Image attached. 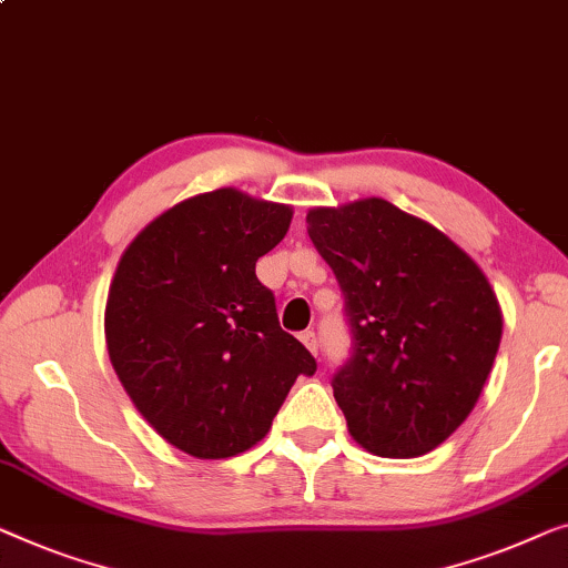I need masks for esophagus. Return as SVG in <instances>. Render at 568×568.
I'll list each match as a JSON object with an SVG mask.
<instances>
[{"instance_id":"1","label":"esophagus","mask_w":568,"mask_h":568,"mask_svg":"<svg viewBox=\"0 0 568 568\" xmlns=\"http://www.w3.org/2000/svg\"><path fill=\"white\" fill-rule=\"evenodd\" d=\"M300 341L307 345V351L310 353H317V335H315V331H304L302 335H300Z\"/></svg>"}]
</instances>
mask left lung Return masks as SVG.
I'll use <instances>...</instances> for the list:
<instances>
[{
    "label": "left lung",
    "instance_id": "obj_1",
    "mask_svg": "<svg viewBox=\"0 0 568 568\" xmlns=\"http://www.w3.org/2000/svg\"><path fill=\"white\" fill-rule=\"evenodd\" d=\"M307 233L345 297L353 353L333 394L353 440L386 458L438 448L474 409L503 338L489 278L379 196L310 210Z\"/></svg>",
    "mask_w": 568,
    "mask_h": 568
}]
</instances>
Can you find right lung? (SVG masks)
Returning a JSON list of instances; mask_svg holds the SVG:
<instances>
[{
	"instance_id": "obj_1",
	"label": "right lung",
	"mask_w": 568,
	"mask_h": 568,
	"mask_svg": "<svg viewBox=\"0 0 568 568\" xmlns=\"http://www.w3.org/2000/svg\"><path fill=\"white\" fill-rule=\"evenodd\" d=\"M290 223V204L215 189L148 223L114 271L104 310L114 374L148 425L189 456L253 448L297 376L315 374L256 276Z\"/></svg>"
}]
</instances>
